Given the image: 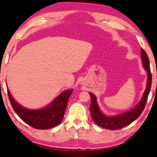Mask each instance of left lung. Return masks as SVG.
<instances>
[{"instance_id": "8db88e82", "label": "left lung", "mask_w": 157, "mask_h": 157, "mask_svg": "<svg viewBox=\"0 0 157 157\" xmlns=\"http://www.w3.org/2000/svg\"><path fill=\"white\" fill-rule=\"evenodd\" d=\"M141 57L143 63L144 67L146 69L147 72V82L146 89H145V93H144L143 97H142L141 101L140 103L135 107L134 109L131 111L126 112L122 114L116 115L114 117H108L104 115L101 111H100L98 105H97L96 97L93 94L89 93L90 97L91 99V105H90V112H91V118L94 121L97 125L103 128L109 129V130H118L121 129L125 126L128 125L131 122L136 120L140 116L144 109H145V105L147 100V97H148L149 92H150L151 82H152V75H151V68H150V63H149L148 57L146 52L143 48H141Z\"/></svg>"}]
</instances>
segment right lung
<instances>
[{
    "label": "right lung",
    "instance_id": "obj_1",
    "mask_svg": "<svg viewBox=\"0 0 157 157\" xmlns=\"http://www.w3.org/2000/svg\"><path fill=\"white\" fill-rule=\"evenodd\" d=\"M72 90H68L61 93L48 107L40 110H29L23 108L15 101L9 90V99L14 111L19 117L29 125L36 129L52 128L62 122L64 113L67 107L68 100L72 93Z\"/></svg>",
    "mask_w": 157,
    "mask_h": 157
}]
</instances>
